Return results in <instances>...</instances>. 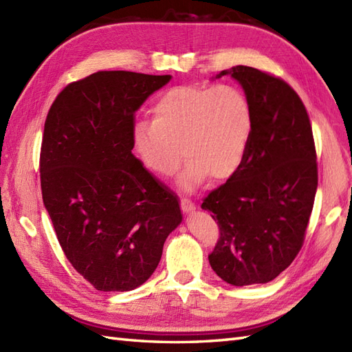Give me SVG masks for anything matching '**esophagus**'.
<instances>
[{"instance_id": "34e87169", "label": "esophagus", "mask_w": 352, "mask_h": 352, "mask_svg": "<svg viewBox=\"0 0 352 352\" xmlns=\"http://www.w3.org/2000/svg\"><path fill=\"white\" fill-rule=\"evenodd\" d=\"M181 208H182V210L185 213H194L195 212V204L191 200H188V199H182L181 200Z\"/></svg>"}]
</instances>
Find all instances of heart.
Returning a JSON list of instances; mask_svg holds the SVG:
<instances>
[{
  "label": "heart",
  "instance_id": "heart-1",
  "mask_svg": "<svg viewBox=\"0 0 352 352\" xmlns=\"http://www.w3.org/2000/svg\"><path fill=\"white\" fill-rule=\"evenodd\" d=\"M251 133V102L241 89L188 85L162 94L152 109V122L135 124L133 149L144 167L164 177L179 168L184 153L179 186L191 191L208 176L212 181L233 176Z\"/></svg>",
  "mask_w": 352,
  "mask_h": 352
}]
</instances>
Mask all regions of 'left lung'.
Wrapping results in <instances>:
<instances>
[{"instance_id": "1", "label": "left lung", "mask_w": 352, "mask_h": 352, "mask_svg": "<svg viewBox=\"0 0 352 352\" xmlns=\"http://www.w3.org/2000/svg\"><path fill=\"white\" fill-rule=\"evenodd\" d=\"M231 76L252 109V133L241 167L203 200L219 226L209 255L213 272L234 287L267 284L302 250L318 186L309 116L279 77L236 65Z\"/></svg>"}]
</instances>
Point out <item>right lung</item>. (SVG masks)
<instances>
[{
  "mask_svg": "<svg viewBox=\"0 0 352 352\" xmlns=\"http://www.w3.org/2000/svg\"><path fill=\"white\" fill-rule=\"evenodd\" d=\"M171 79L97 72L68 85L43 134V203L67 260L98 291L146 282L182 222L177 197L134 157V113Z\"/></svg>",
  "mask_w": 352,
  "mask_h": 352,
  "instance_id": "1",
  "label": "right lung"
}]
</instances>
